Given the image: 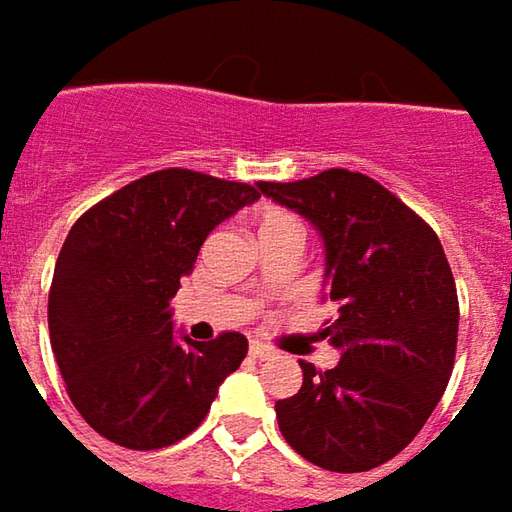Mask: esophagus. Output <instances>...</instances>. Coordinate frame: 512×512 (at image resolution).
Instances as JSON below:
<instances>
[{"label":"esophagus","mask_w":512,"mask_h":512,"mask_svg":"<svg viewBox=\"0 0 512 512\" xmlns=\"http://www.w3.org/2000/svg\"><path fill=\"white\" fill-rule=\"evenodd\" d=\"M250 356H253V359H259V362L273 359V347H267V344L262 342H250Z\"/></svg>","instance_id":"obj_1"}]
</instances>
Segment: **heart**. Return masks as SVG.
<instances>
[{"label":"heart","mask_w":512,"mask_h":512,"mask_svg":"<svg viewBox=\"0 0 512 512\" xmlns=\"http://www.w3.org/2000/svg\"><path fill=\"white\" fill-rule=\"evenodd\" d=\"M279 227H299L296 225V219L285 213V210H279V207H262L259 213H256V230L259 233H270V230H279Z\"/></svg>","instance_id":"b5f03b06"}]
</instances>
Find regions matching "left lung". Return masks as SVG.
Returning a JSON list of instances; mask_svg holds the SVG:
<instances>
[{"label":"left lung","mask_w":512,"mask_h":512,"mask_svg":"<svg viewBox=\"0 0 512 512\" xmlns=\"http://www.w3.org/2000/svg\"><path fill=\"white\" fill-rule=\"evenodd\" d=\"M325 245V327L342 359L302 362V387L276 402L287 444L333 473L390 462L416 439L453 373L459 299L439 236L387 187L333 168L299 182H262Z\"/></svg>","instance_id":"8db88e82"}]
</instances>
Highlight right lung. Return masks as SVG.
<instances>
[{
  "mask_svg": "<svg viewBox=\"0 0 512 512\" xmlns=\"http://www.w3.org/2000/svg\"><path fill=\"white\" fill-rule=\"evenodd\" d=\"M262 185L156 170L70 227L48 296L53 356L82 419L110 442L156 450L207 416L247 356L242 333L193 342L170 299L210 230L253 205Z\"/></svg>",
  "mask_w": 512,
  "mask_h": 512,
  "instance_id": "obj_1",
  "label": "right lung"
}]
</instances>
